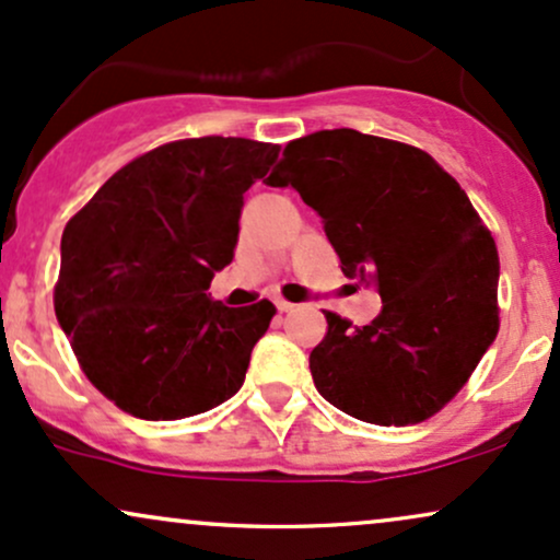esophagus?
<instances>
[{"instance_id": "1", "label": "esophagus", "mask_w": 560, "mask_h": 560, "mask_svg": "<svg viewBox=\"0 0 560 560\" xmlns=\"http://www.w3.org/2000/svg\"><path fill=\"white\" fill-rule=\"evenodd\" d=\"M275 306H278V312H291V308H293L291 301H285V299H278V301H275Z\"/></svg>"}]
</instances>
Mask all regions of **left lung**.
I'll return each mask as SVG.
<instances>
[{"instance_id":"obj_1","label":"left lung","mask_w":560,"mask_h":560,"mask_svg":"<svg viewBox=\"0 0 560 560\" xmlns=\"http://www.w3.org/2000/svg\"><path fill=\"white\" fill-rule=\"evenodd\" d=\"M265 183L299 190L346 278L383 295L364 327L325 314L319 396L383 427L438 413L498 335V248L469 196L427 151L351 128L291 141Z\"/></svg>"}]
</instances>
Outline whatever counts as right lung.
I'll return each instance as SVG.
<instances>
[{
	"label": "right lung",
	"instance_id": "right-lung-1",
	"mask_svg": "<svg viewBox=\"0 0 560 560\" xmlns=\"http://www.w3.org/2000/svg\"><path fill=\"white\" fill-rule=\"evenodd\" d=\"M278 154L248 138L164 143L68 222L57 322L85 377L122 411L173 422L241 390L275 306L230 308L207 291L233 261L243 194Z\"/></svg>",
	"mask_w": 560,
	"mask_h": 560
}]
</instances>
